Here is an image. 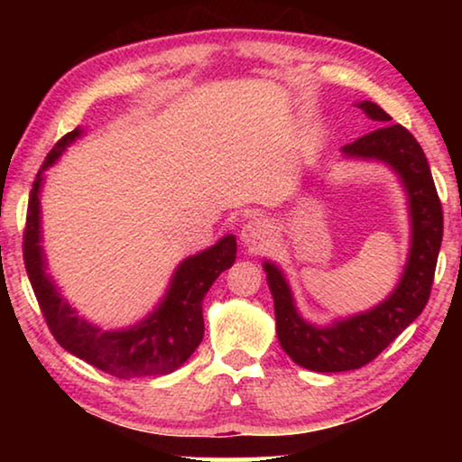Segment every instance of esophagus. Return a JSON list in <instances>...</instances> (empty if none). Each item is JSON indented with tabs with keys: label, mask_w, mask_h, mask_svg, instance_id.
<instances>
[{
	"label": "esophagus",
	"mask_w": 462,
	"mask_h": 462,
	"mask_svg": "<svg viewBox=\"0 0 462 462\" xmlns=\"http://www.w3.org/2000/svg\"><path fill=\"white\" fill-rule=\"evenodd\" d=\"M269 237H271V225L264 218L248 220V223L242 226V233H239V239H242L248 250L263 248L264 242H269Z\"/></svg>",
	"instance_id": "obj_1"
}]
</instances>
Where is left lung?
Returning a JSON list of instances; mask_svg holds the SVG:
<instances>
[{
  "mask_svg": "<svg viewBox=\"0 0 462 462\" xmlns=\"http://www.w3.org/2000/svg\"><path fill=\"white\" fill-rule=\"evenodd\" d=\"M357 106L372 122L384 125L340 151L346 160L378 162L393 170L408 198L410 250L400 282L387 299L368 311L334 319L328 326L302 318L283 271L271 261L263 263L273 294L277 340L294 364L313 372L362 368L419 318L431 294L444 236V214L420 144L403 125L389 124L391 117L376 103L362 100Z\"/></svg>",
  "mask_w": 462,
  "mask_h": 462,
  "instance_id": "left-lung-1",
  "label": "left lung"
}]
</instances>
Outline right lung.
Instances as JSON below:
<instances>
[{
    "label": "right lung",
    "instance_id": "right-lung-1",
    "mask_svg": "<svg viewBox=\"0 0 462 462\" xmlns=\"http://www.w3.org/2000/svg\"><path fill=\"white\" fill-rule=\"evenodd\" d=\"M84 134L75 128L56 143L35 176L29 195L27 229H24V267L40 302L50 332L62 349L84 359L94 368L117 378L160 376L180 368L204 338V296L217 277L236 263V236H225L198 254L187 256L170 277L163 299L147 318L134 326L103 330L92 321L79 318L78 311L62 299L60 290L48 273L46 252L42 248V185L43 172Z\"/></svg>",
    "mask_w": 462,
    "mask_h": 462
}]
</instances>
